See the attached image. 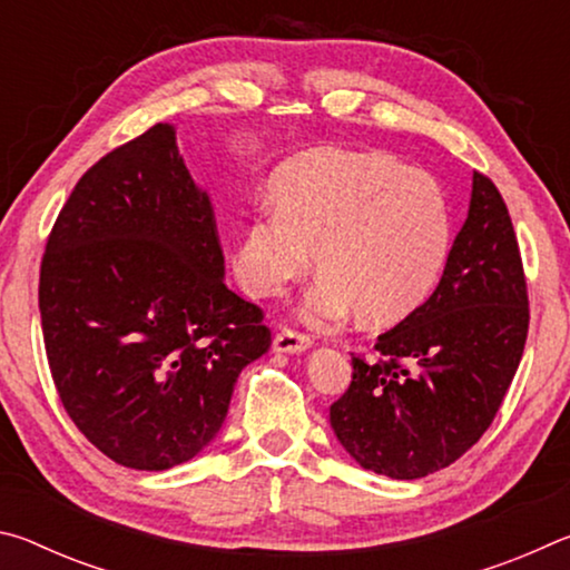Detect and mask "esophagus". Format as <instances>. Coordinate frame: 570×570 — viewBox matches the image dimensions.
<instances>
[{
  "instance_id": "esophagus-1",
  "label": "esophagus",
  "mask_w": 570,
  "mask_h": 570,
  "mask_svg": "<svg viewBox=\"0 0 570 570\" xmlns=\"http://www.w3.org/2000/svg\"><path fill=\"white\" fill-rule=\"evenodd\" d=\"M312 346V340L306 334H296L292 330H282L274 336V352L278 354H302Z\"/></svg>"
}]
</instances>
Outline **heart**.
<instances>
[{
  "instance_id": "1",
  "label": "heart",
  "mask_w": 570,
  "mask_h": 570,
  "mask_svg": "<svg viewBox=\"0 0 570 570\" xmlns=\"http://www.w3.org/2000/svg\"><path fill=\"white\" fill-rule=\"evenodd\" d=\"M274 210L238 228L230 256L238 284L278 296L312 268L320 282L302 316L334 326L362 312L397 322L435 288L445 268L452 220L440 183L380 150L322 148L296 158L272 183Z\"/></svg>"
}]
</instances>
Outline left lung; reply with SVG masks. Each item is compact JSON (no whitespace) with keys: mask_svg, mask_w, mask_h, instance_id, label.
Wrapping results in <instances>:
<instances>
[{"mask_svg":"<svg viewBox=\"0 0 570 570\" xmlns=\"http://www.w3.org/2000/svg\"><path fill=\"white\" fill-rule=\"evenodd\" d=\"M528 292L518 238L495 183L472 173L468 218L432 296L377 336V362L352 356L330 407L364 470L414 480L448 468L490 428L523 356Z\"/></svg>","mask_w":570,"mask_h":570,"instance_id":"left-lung-1","label":"left lung"}]
</instances>
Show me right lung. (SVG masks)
<instances>
[{
	"mask_svg": "<svg viewBox=\"0 0 570 570\" xmlns=\"http://www.w3.org/2000/svg\"><path fill=\"white\" fill-rule=\"evenodd\" d=\"M224 274L214 208L173 125H153L77 180L40 268L45 350L67 414L118 465L196 458L240 370L272 346L262 308Z\"/></svg>",
	"mask_w": 570,
	"mask_h": 570,
	"instance_id": "right-lung-1",
	"label": "right lung"
}]
</instances>
